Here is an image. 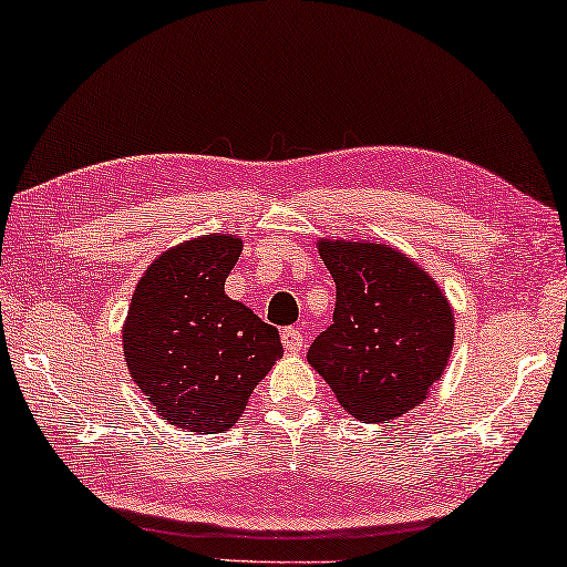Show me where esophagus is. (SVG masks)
Segmentation results:
<instances>
[{
	"label": "esophagus",
	"mask_w": 567,
	"mask_h": 567,
	"mask_svg": "<svg viewBox=\"0 0 567 567\" xmlns=\"http://www.w3.org/2000/svg\"><path fill=\"white\" fill-rule=\"evenodd\" d=\"M281 342L286 347V352L296 354V352H301V347H303V334L296 327H286L281 332Z\"/></svg>",
	"instance_id": "obj_1"
}]
</instances>
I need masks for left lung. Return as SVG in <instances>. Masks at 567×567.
Listing matches in <instances>:
<instances>
[{"instance_id":"8db88e82","label":"left lung","mask_w":567,"mask_h":567,"mask_svg":"<svg viewBox=\"0 0 567 567\" xmlns=\"http://www.w3.org/2000/svg\"><path fill=\"white\" fill-rule=\"evenodd\" d=\"M337 286L334 321L307 360L357 421H393L425 400L454 347V313L433 278L380 243H319Z\"/></svg>"}]
</instances>
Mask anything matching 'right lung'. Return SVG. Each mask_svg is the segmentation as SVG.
<instances>
[{"mask_svg": "<svg viewBox=\"0 0 567 567\" xmlns=\"http://www.w3.org/2000/svg\"><path fill=\"white\" fill-rule=\"evenodd\" d=\"M238 258L233 235L187 240L156 258L132 296L128 374L177 429L228 431L284 354L278 329L225 296Z\"/></svg>", "mask_w": 567, "mask_h": 567, "instance_id": "1", "label": "right lung"}]
</instances>
